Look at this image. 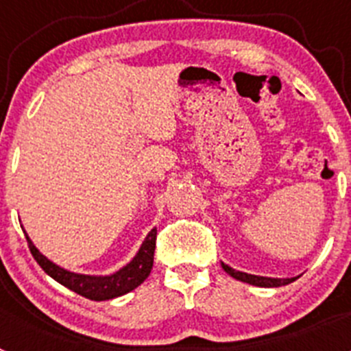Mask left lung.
I'll return each instance as SVG.
<instances>
[{"label": "left lung", "instance_id": "obj_1", "mask_svg": "<svg viewBox=\"0 0 351 351\" xmlns=\"http://www.w3.org/2000/svg\"><path fill=\"white\" fill-rule=\"evenodd\" d=\"M221 267L226 274H230L232 278L239 281H244V283L255 285V287H262V288H276V287H285V285L291 283V281H295L297 278H263V276H255V274H247V272H241L232 269L230 265H226V263L221 262Z\"/></svg>", "mask_w": 351, "mask_h": 351}]
</instances>
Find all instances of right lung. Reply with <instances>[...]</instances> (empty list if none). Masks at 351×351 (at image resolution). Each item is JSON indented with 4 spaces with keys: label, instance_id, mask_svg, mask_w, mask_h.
Segmentation results:
<instances>
[{
    "label": "right lung",
    "instance_id": "add662e5",
    "mask_svg": "<svg viewBox=\"0 0 351 351\" xmlns=\"http://www.w3.org/2000/svg\"><path fill=\"white\" fill-rule=\"evenodd\" d=\"M26 234V232H24ZM27 246H29L31 255L36 260L40 267L51 276L52 280L66 287L68 290L75 291L79 295L86 297L89 300H108L116 299V297L125 295L128 291L135 290L141 283L147 280V276L151 274L154 262V247H156V228L149 232L147 237L144 239L141 250L130 263H126L125 267L119 269L117 272L110 276H88V274H77V272H70L66 269L56 265L54 262L43 256L36 246L31 243V239L27 237Z\"/></svg>",
    "mask_w": 351,
    "mask_h": 351
}]
</instances>
